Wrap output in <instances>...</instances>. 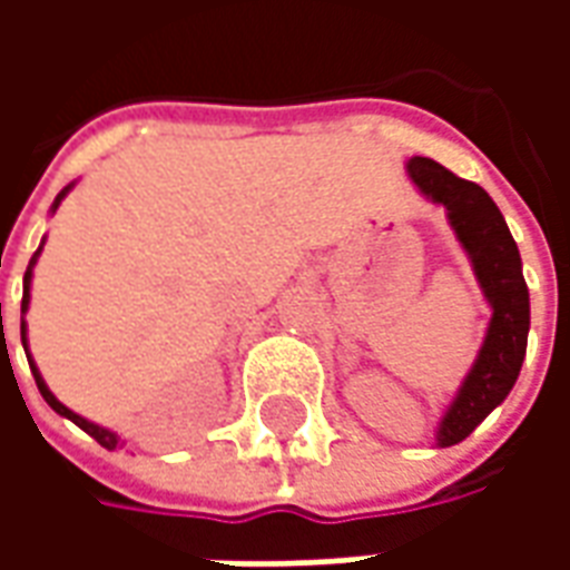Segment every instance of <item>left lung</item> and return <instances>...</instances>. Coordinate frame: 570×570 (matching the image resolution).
<instances>
[{"label":"left lung","instance_id":"obj_1","mask_svg":"<svg viewBox=\"0 0 570 570\" xmlns=\"http://www.w3.org/2000/svg\"><path fill=\"white\" fill-rule=\"evenodd\" d=\"M406 174L424 198L445 207V219L491 308L476 360L436 424V445L449 449L466 440L513 391L525 360L531 302L519 247L489 191L421 155L409 158Z\"/></svg>","mask_w":570,"mask_h":570}]
</instances>
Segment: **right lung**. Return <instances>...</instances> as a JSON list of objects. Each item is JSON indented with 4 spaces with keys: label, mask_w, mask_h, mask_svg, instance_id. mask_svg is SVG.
<instances>
[{
    "label": "right lung",
    "mask_w": 570,
    "mask_h": 570,
    "mask_svg": "<svg viewBox=\"0 0 570 570\" xmlns=\"http://www.w3.org/2000/svg\"><path fill=\"white\" fill-rule=\"evenodd\" d=\"M72 186H76V183H69V186L63 188V191H60V195H57L55 204H51V213H55L57 207H60V200L67 198L69 191H72ZM42 247H45V237H42V244H39V249H36V253H32L30 265H27V274H23V302H20V314H27V311H30V284H32V268H36V262H39V256H42ZM0 308H2V305H0ZM20 342H23V351H27V360H30L32 379H36V384H39V394L45 396V403H48V406L55 409L57 415H63V419H69V421H72V424H79V428L85 430V433H88V436H94V440L100 442V445H104V449H109V452H116V449H121V445H125V440H121V436H118L116 430L100 428V424H94V421L81 419L79 412H72V409L63 406V403H60V400H57V396L51 394V391H48V384H45L42 372H39V366H36V360H32V354H30V338H27V321H20Z\"/></svg>",
    "instance_id": "obj_1"
}]
</instances>
